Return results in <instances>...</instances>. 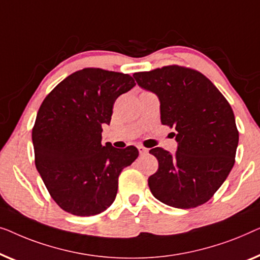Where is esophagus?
I'll return each mask as SVG.
<instances>
[{
  "label": "esophagus",
  "mask_w": 260,
  "mask_h": 260,
  "mask_svg": "<svg viewBox=\"0 0 260 260\" xmlns=\"http://www.w3.org/2000/svg\"><path fill=\"white\" fill-rule=\"evenodd\" d=\"M138 149H139V153H140L141 155H144V154H146V153H148V149L144 147V146H141V145L138 146Z\"/></svg>",
  "instance_id": "obj_1"
}]
</instances>
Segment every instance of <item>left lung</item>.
Wrapping results in <instances>:
<instances>
[{
    "label": "left lung",
    "mask_w": 260,
    "mask_h": 260,
    "mask_svg": "<svg viewBox=\"0 0 260 260\" xmlns=\"http://www.w3.org/2000/svg\"><path fill=\"white\" fill-rule=\"evenodd\" d=\"M133 76L141 88L159 98L162 125L177 131L175 154L160 147L149 151L159 162L148 178L152 194L175 208L200 206L213 197L235 165L239 133L231 106L194 69L173 64Z\"/></svg>",
    "instance_id": "left-lung-1"
}]
</instances>
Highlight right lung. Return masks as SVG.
<instances>
[{"label": "right lung", "mask_w": 260, "mask_h": 260, "mask_svg": "<svg viewBox=\"0 0 260 260\" xmlns=\"http://www.w3.org/2000/svg\"><path fill=\"white\" fill-rule=\"evenodd\" d=\"M134 86L128 74L85 68L43 100L31 133L35 165L54 202L68 213L89 217L107 210L120 173L138 158L134 146L101 144L115 100Z\"/></svg>", "instance_id": "add662e5"}]
</instances>
